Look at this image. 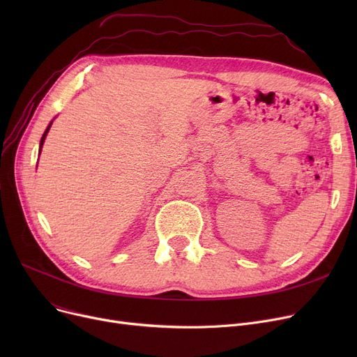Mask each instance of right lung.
Returning <instances> with one entry per match:
<instances>
[{"label":"right lung","mask_w":357,"mask_h":357,"mask_svg":"<svg viewBox=\"0 0 357 357\" xmlns=\"http://www.w3.org/2000/svg\"><path fill=\"white\" fill-rule=\"evenodd\" d=\"M52 123H53V120L49 123V126L46 127L45 133H43V136H42V139H40V146H39V155H40V152H42V147H43V143H45V140H46V136H47V133H49V130H50V127H52Z\"/></svg>","instance_id":"add662e5"}]
</instances>
